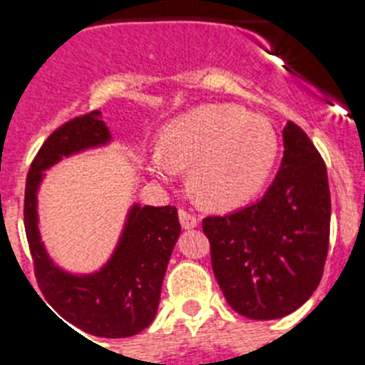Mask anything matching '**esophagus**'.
Returning <instances> with one entry per match:
<instances>
[{"label":"esophagus","instance_id":"obj_1","mask_svg":"<svg viewBox=\"0 0 365 365\" xmlns=\"http://www.w3.org/2000/svg\"><path fill=\"white\" fill-rule=\"evenodd\" d=\"M179 221H180V225H182V228H195L199 225V219L195 217V215L192 214V212H188V210H185V208H182V210H179Z\"/></svg>","mask_w":365,"mask_h":365}]
</instances>
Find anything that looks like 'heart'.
I'll return each mask as SVG.
<instances>
[{
  "label": "heart",
  "instance_id": "heart-1",
  "mask_svg": "<svg viewBox=\"0 0 365 365\" xmlns=\"http://www.w3.org/2000/svg\"><path fill=\"white\" fill-rule=\"evenodd\" d=\"M278 150L269 120L237 106L206 104L164 125L150 164L163 180L190 168V188L199 201L234 208L263 188Z\"/></svg>",
  "mask_w": 365,
  "mask_h": 365
}]
</instances>
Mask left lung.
<instances>
[{
  "label": "left lung",
  "mask_w": 365,
  "mask_h": 365,
  "mask_svg": "<svg viewBox=\"0 0 365 365\" xmlns=\"http://www.w3.org/2000/svg\"><path fill=\"white\" fill-rule=\"evenodd\" d=\"M329 227L327 168L307 133L289 122L282 168L263 199L202 219L228 305L250 320L283 318L302 307L324 276Z\"/></svg>",
  "instance_id": "1"
}]
</instances>
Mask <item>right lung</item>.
<instances>
[{"label": "right lung", "mask_w": 365, "mask_h": 365, "mask_svg": "<svg viewBox=\"0 0 365 365\" xmlns=\"http://www.w3.org/2000/svg\"><path fill=\"white\" fill-rule=\"evenodd\" d=\"M108 140L109 131L100 111L74 117L56 128L29 168L24 222L34 276L51 307L83 333L125 338L140 333L157 314L168 261L180 234L175 206H133L117 252L104 269L91 276H71L54 267L40 243L36 225V188L41 172L63 155Z\"/></svg>", "instance_id": "right-lung-1"}]
</instances>
